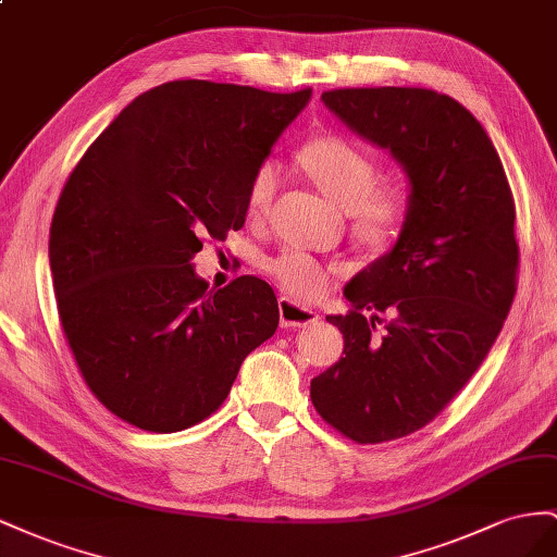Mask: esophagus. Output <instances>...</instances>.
Returning <instances> with one entry per match:
<instances>
[{
	"label": "esophagus",
	"mask_w": 557,
	"mask_h": 557,
	"mask_svg": "<svg viewBox=\"0 0 557 557\" xmlns=\"http://www.w3.org/2000/svg\"><path fill=\"white\" fill-rule=\"evenodd\" d=\"M277 308H280V324L282 326L300 329V326H308V324L317 322V312L312 308L296 304V300H292L289 296H280Z\"/></svg>",
	"instance_id": "obj_1"
}]
</instances>
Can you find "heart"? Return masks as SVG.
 Here are the masks:
<instances>
[{
    "label": "heart",
    "mask_w": 557,
    "mask_h": 557,
    "mask_svg": "<svg viewBox=\"0 0 557 557\" xmlns=\"http://www.w3.org/2000/svg\"><path fill=\"white\" fill-rule=\"evenodd\" d=\"M304 161L314 182L352 214V231L363 245L385 247L404 231L412 208V186L406 180L377 182V161L357 141L329 135L306 147ZM280 186V165L265 158L247 184V212L270 210ZM268 273L294 298L314 300L331 287V265L300 247L282 249L265 263Z\"/></svg>",
    "instance_id": "1"
}]
</instances>
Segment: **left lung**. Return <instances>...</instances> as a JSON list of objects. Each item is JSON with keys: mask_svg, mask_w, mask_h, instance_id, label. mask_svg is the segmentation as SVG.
Listing matches in <instances>:
<instances>
[{"mask_svg": "<svg viewBox=\"0 0 557 557\" xmlns=\"http://www.w3.org/2000/svg\"><path fill=\"white\" fill-rule=\"evenodd\" d=\"M322 102L389 149L412 208L396 245L345 287L343 357L312 377L317 412L357 443L418 432L487 357L516 296V205L483 125L426 88H336Z\"/></svg>", "mask_w": 557, "mask_h": 557, "instance_id": "left-lung-1", "label": "left lung"}]
</instances>
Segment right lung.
Returning <instances> with one entry per match:
<instances>
[{
	"mask_svg": "<svg viewBox=\"0 0 557 557\" xmlns=\"http://www.w3.org/2000/svg\"><path fill=\"white\" fill-rule=\"evenodd\" d=\"M312 90L186 78L141 92L92 141L55 205L58 314L98 401L147 432H182L224 404L273 336L270 284L208 289L202 237L245 226L247 184Z\"/></svg>",
	"mask_w": 557,
	"mask_h": 557,
	"instance_id": "obj_1",
	"label": "right lung"
}]
</instances>
